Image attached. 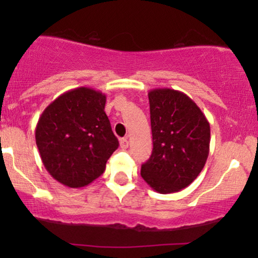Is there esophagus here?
<instances>
[{"label":"esophagus","instance_id":"1","mask_svg":"<svg viewBox=\"0 0 258 258\" xmlns=\"http://www.w3.org/2000/svg\"><path fill=\"white\" fill-rule=\"evenodd\" d=\"M120 147L122 148V149H127V148H128V139L121 138L120 139Z\"/></svg>","mask_w":258,"mask_h":258}]
</instances>
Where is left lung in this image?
I'll return each instance as SVG.
<instances>
[{
	"instance_id": "left-lung-1",
	"label": "left lung",
	"mask_w": 258,
	"mask_h": 258,
	"mask_svg": "<svg viewBox=\"0 0 258 258\" xmlns=\"http://www.w3.org/2000/svg\"><path fill=\"white\" fill-rule=\"evenodd\" d=\"M153 153L141 176L160 194L180 191L199 176L210 153V123L185 93L154 88L148 93Z\"/></svg>"
}]
</instances>
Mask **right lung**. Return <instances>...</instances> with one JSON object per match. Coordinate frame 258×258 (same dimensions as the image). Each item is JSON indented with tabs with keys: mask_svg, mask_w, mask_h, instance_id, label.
Masks as SVG:
<instances>
[{
	"mask_svg": "<svg viewBox=\"0 0 258 258\" xmlns=\"http://www.w3.org/2000/svg\"><path fill=\"white\" fill-rule=\"evenodd\" d=\"M105 102L100 91L74 88L53 100L37 121L35 139L43 166L65 186L81 188L98 178L119 147Z\"/></svg>",
	"mask_w": 258,
	"mask_h": 258,
	"instance_id": "obj_1",
	"label": "right lung"
}]
</instances>
